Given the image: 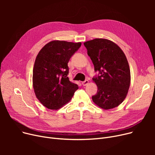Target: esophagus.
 I'll list each match as a JSON object with an SVG mask.
<instances>
[{
    "instance_id": "34e87169",
    "label": "esophagus",
    "mask_w": 155,
    "mask_h": 155,
    "mask_svg": "<svg viewBox=\"0 0 155 155\" xmlns=\"http://www.w3.org/2000/svg\"><path fill=\"white\" fill-rule=\"evenodd\" d=\"M88 84V80H85V81H84V82H82V85H84V86L87 85Z\"/></svg>"
}]
</instances>
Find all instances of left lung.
Here are the masks:
<instances>
[{"label": "left lung", "mask_w": 155, "mask_h": 155, "mask_svg": "<svg viewBox=\"0 0 155 155\" xmlns=\"http://www.w3.org/2000/svg\"><path fill=\"white\" fill-rule=\"evenodd\" d=\"M98 75L93 77L98 91L94 102L104 109L117 107L127 95L131 73L126 57L121 49L108 39L97 38L84 43Z\"/></svg>", "instance_id": "obj_1"}]
</instances>
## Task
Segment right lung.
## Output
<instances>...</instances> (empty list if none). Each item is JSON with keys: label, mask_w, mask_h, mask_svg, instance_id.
<instances>
[{"label": "right lung", "mask_w": 155, "mask_h": 155, "mask_svg": "<svg viewBox=\"0 0 155 155\" xmlns=\"http://www.w3.org/2000/svg\"><path fill=\"white\" fill-rule=\"evenodd\" d=\"M81 43L53 41L46 44L35 60L32 83L38 99L50 109H58L68 102L78 85L68 77V63Z\"/></svg>", "instance_id": "right-lung-1"}]
</instances>
